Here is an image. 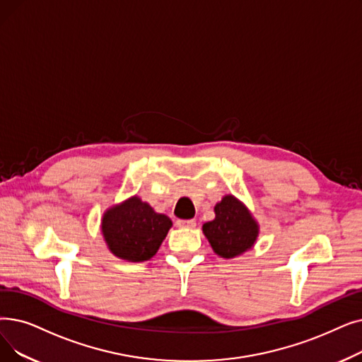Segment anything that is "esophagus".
<instances>
[{"label": "esophagus", "instance_id": "obj_1", "mask_svg": "<svg viewBox=\"0 0 362 362\" xmlns=\"http://www.w3.org/2000/svg\"><path fill=\"white\" fill-rule=\"evenodd\" d=\"M176 225L180 226V228H195V226H197V222H195L194 218H189V220H177Z\"/></svg>", "mask_w": 362, "mask_h": 362}]
</instances>
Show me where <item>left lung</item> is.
Here are the masks:
<instances>
[{
	"label": "left lung",
	"mask_w": 362,
	"mask_h": 362,
	"mask_svg": "<svg viewBox=\"0 0 362 362\" xmlns=\"http://www.w3.org/2000/svg\"><path fill=\"white\" fill-rule=\"evenodd\" d=\"M214 213L216 218L202 226L214 253L230 259L253 247L259 232L257 223L237 198L226 195L216 204Z\"/></svg>",
	"instance_id": "1"
}]
</instances>
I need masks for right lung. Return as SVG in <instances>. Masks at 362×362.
<instances>
[{
	"label": "right lung",
	"instance_id": "add662e5",
	"mask_svg": "<svg viewBox=\"0 0 362 362\" xmlns=\"http://www.w3.org/2000/svg\"><path fill=\"white\" fill-rule=\"evenodd\" d=\"M171 220L152 210L137 197L111 210L102 220V232L109 250L130 262L149 260L164 241Z\"/></svg>",
	"mask_w": 362,
	"mask_h": 362
}]
</instances>
